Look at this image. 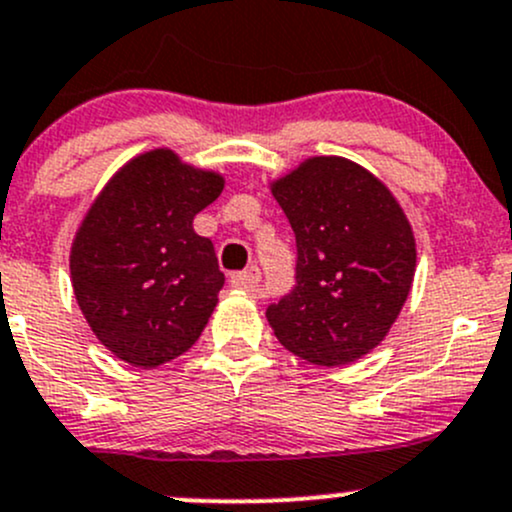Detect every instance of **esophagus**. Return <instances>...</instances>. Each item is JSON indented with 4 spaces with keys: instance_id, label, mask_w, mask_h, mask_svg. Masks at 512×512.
I'll list each match as a JSON object with an SVG mask.
<instances>
[{
    "instance_id": "34e87169",
    "label": "esophagus",
    "mask_w": 512,
    "mask_h": 512,
    "mask_svg": "<svg viewBox=\"0 0 512 512\" xmlns=\"http://www.w3.org/2000/svg\"><path fill=\"white\" fill-rule=\"evenodd\" d=\"M233 284L242 292H257V284H260V270L255 265L247 267L245 272L233 274Z\"/></svg>"
}]
</instances>
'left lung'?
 I'll return each mask as SVG.
<instances>
[{
  "label": "left lung",
  "instance_id": "8db88e82",
  "mask_svg": "<svg viewBox=\"0 0 512 512\" xmlns=\"http://www.w3.org/2000/svg\"><path fill=\"white\" fill-rule=\"evenodd\" d=\"M297 235V287L267 309L287 351L324 368L383 343L410 297L417 242L405 208L346 157H309L270 181Z\"/></svg>",
  "mask_w": 512,
  "mask_h": 512
}]
</instances>
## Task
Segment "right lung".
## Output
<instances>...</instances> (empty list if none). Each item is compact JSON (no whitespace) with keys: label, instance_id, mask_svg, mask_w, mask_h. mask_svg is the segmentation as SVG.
<instances>
[{"label":"right lung","instance_id":"obj_1","mask_svg":"<svg viewBox=\"0 0 512 512\" xmlns=\"http://www.w3.org/2000/svg\"><path fill=\"white\" fill-rule=\"evenodd\" d=\"M223 186V174L159 147L122 164L90 203L73 235L71 284L115 358L149 370L198 341L225 274L193 218Z\"/></svg>","mask_w":512,"mask_h":512}]
</instances>
